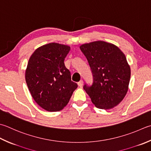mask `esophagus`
<instances>
[{"label":"esophagus","instance_id":"34e87169","mask_svg":"<svg viewBox=\"0 0 151 151\" xmlns=\"http://www.w3.org/2000/svg\"><path fill=\"white\" fill-rule=\"evenodd\" d=\"M83 84H84V82H83V81H82V80L78 82V85L80 87H82V86H83Z\"/></svg>","mask_w":151,"mask_h":151}]
</instances>
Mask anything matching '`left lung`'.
Listing matches in <instances>:
<instances>
[{"label": "left lung", "mask_w": 151, "mask_h": 151, "mask_svg": "<svg viewBox=\"0 0 151 151\" xmlns=\"http://www.w3.org/2000/svg\"><path fill=\"white\" fill-rule=\"evenodd\" d=\"M93 75V84L84 89L96 107L111 109L119 104L128 90L130 67L116 46L98 40L80 46Z\"/></svg>", "instance_id": "1"}]
</instances>
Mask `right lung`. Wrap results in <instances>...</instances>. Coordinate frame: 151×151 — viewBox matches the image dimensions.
Listing matches in <instances>:
<instances>
[{"instance_id":"add662e5","label":"right lung","mask_w":151,"mask_h":151,"mask_svg":"<svg viewBox=\"0 0 151 151\" xmlns=\"http://www.w3.org/2000/svg\"><path fill=\"white\" fill-rule=\"evenodd\" d=\"M70 50L64 44L49 43L37 48L29 58L26 83L35 102L47 111L62 110L78 87L64 63Z\"/></svg>"}]
</instances>
